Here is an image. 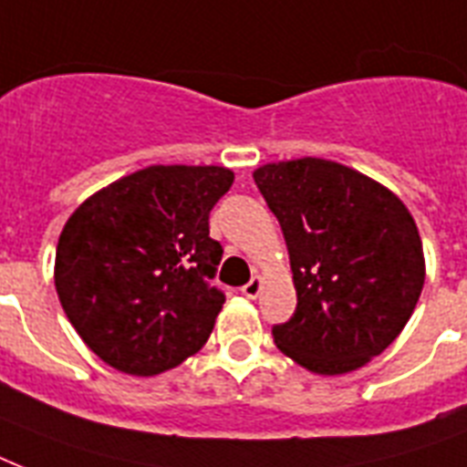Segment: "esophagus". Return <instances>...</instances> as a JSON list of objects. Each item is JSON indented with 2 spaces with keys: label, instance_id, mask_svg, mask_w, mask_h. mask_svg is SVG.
Listing matches in <instances>:
<instances>
[{
  "label": "esophagus",
  "instance_id": "34e87169",
  "mask_svg": "<svg viewBox=\"0 0 467 467\" xmlns=\"http://www.w3.org/2000/svg\"><path fill=\"white\" fill-rule=\"evenodd\" d=\"M259 293H262V278L259 276H254L252 281H249V284L242 285V296H244V298L254 300Z\"/></svg>",
  "mask_w": 467,
  "mask_h": 467
}]
</instances>
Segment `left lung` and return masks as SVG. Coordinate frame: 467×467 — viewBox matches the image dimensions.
<instances>
[{
  "instance_id": "1",
  "label": "left lung",
  "mask_w": 467,
  "mask_h": 467,
  "mask_svg": "<svg viewBox=\"0 0 467 467\" xmlns=\"http://www.w3.org/2000/svg\"><path fill=\"white\" fill-rule=\"evenodd\" d=\"M256 189L291 254L298 306L276 347L312 373L339 376L390 347L424 285V252L395 193L329 160L264 164Z\"/></svg>"
}]
</instances>
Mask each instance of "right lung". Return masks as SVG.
Here are the masks:
<instances>
[{"mask_svg":"<svg viewBox=\"0 0 467 467\" xmlns=\"http://www.w3.org/2000/svg\"><path fill=\"white\" fill-rule=\"evenodd\" d=\"M225 167H148L87 198L55 254V288L84 344L113 368L157 376L196 354L225 293L213 285L223 247L213 205Z\"/></svg>","mask_w":467,"mask_h":467,"instance_id":"obj_1","label":"right lung"}]
</instances>
